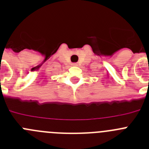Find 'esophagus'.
Wrapping results in <instances>:
<instances>
[{
	"instance_id": "1",
	"label": "esophagus",
	"mask_w": 149,
	"mask_h": 149,
	"mask_svg": "<svg viewBox=\"0 0 149 149\" xmlns=\"http://www.w3.org/2000/svg\"><path fill=\"white\" fill-rule=\"evenodd\" d=\"M72 65H74V66H76V65H77V63H72Z\"/></svg>"
}]
</instances>
